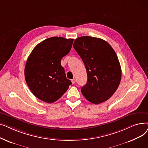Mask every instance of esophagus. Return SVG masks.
<instances>
[{"label": "esophagus", "mask_w": 148, "mask_h": 148, "mask_svg": "<svg viewBox=\"0 0 148 148\" xmlns=\"http://www.w3.org/2000/svg\"><path fill=\"white\" fill-rule=\"evenodd\" d=\"M75 82H76L75 79H73V80H71V82H72L73 84H75Z\"/></svg>", "instance_id": "obj_1"}]
</instances>
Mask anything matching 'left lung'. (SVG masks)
Wrapping results in <instances>:
<instances>
[{
	"label": "left lung",
	"mask_w": 148,
	"mask_h": 148,
	"mask_svg": "<svg viewBox=\"0 0 148 148\" xmlns=\"http://www.w3.org/2000/svg\"><path fill=\"white\" fill-rule=\"evenodd\" d=\"M73 47L84 62L88 74L81 91L89 102L100 104L109 99L117 90L122 71L118 56L111 45L98 38L82 36Z\"/></svg>",
	"instance_id": "left-lung-1"
}]
</instances>
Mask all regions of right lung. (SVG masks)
Here are the masks:
<instances>
[{"instance_id":"1","label":"right lung","mask_w":148,"mask_h":148,"mask_svg":"<svg viewBox=\"0 0 148 148\" xmlns=\"http://www.w3.org/2000/svg\"><path fill=\"white\" fill-rule=\"evenodd\" d=\"M73 41V39L51 37L39 43L31 52L25 68V80L38 99L53 103L71 84L60 62L71 50Z\"/></svg>"}]
</instances>
